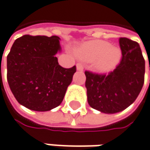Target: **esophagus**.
Here are the masks:
<instances>
[{"instance_id": "esophagus-1", "label": "esophagus", "mask_w": 150, "mask_h": 150, "mask_svg": "<svg viewBox=\"0 0 150 150\" xmlns=\"http://www.w3.org/2000/svg\"><path fill=\"white\" fill-rule=\"evenodd\" d=\"M76 69L79 70V71H82L84 69V67H83V65H82L81 64H76Z\"/></svg>"}]
</instances>
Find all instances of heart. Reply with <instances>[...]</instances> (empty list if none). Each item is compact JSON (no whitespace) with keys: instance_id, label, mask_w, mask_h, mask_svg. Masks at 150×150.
Returning <instances> with one entry per match:
<instances>
[{"instance_id":"obj_1","label":"heart","mask_w":150,"mask_h":150,"mask_svg":"<svg viewBox=\"0 0 150 150\" xmlns=\"http://www.w3.org/2000/svg\"><path fill=\"white\" fill-rule=\"evenodd\" d=\"M77 56L85 61H96L94 68L101 73L113 69L120 62L121 49L111 46L110 42L102 40H93L86 42L76 51Z\"/></svg>"}]
</instances>
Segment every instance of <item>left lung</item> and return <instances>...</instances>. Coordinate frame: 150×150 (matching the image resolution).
Wrapping results in <instances>:
<instances>
[{"label":"left lung","mask_w":150,"mask_h":150,"mask_svg":"<svg viewBox=\"0 0 150 150\" xmlns=\"http://www.w3.org/2000/svg\"><path fill=\"white\" fill-rule=\"evenodd\" d=\"M119 44L122 59L112 72L108 75L85 72L88 103L103 113H117L128 108L144 82L145 61L139 44L127 38H120Z\"/></svg>","instance_id":"obj_1"}]
</instances>
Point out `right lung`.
<instances>
[{"mask_svg": "<svg viewBox=\"0 0 150 150\" xmlns=\"http://www.w3.org/2000/svg\"><path fill=\"white\" fill-rule=\"evenodd\" d=\"M58 36L24 35L7 55V81L16 101L25 108L47 112L59 106L76 71L61 67Z\"/></svg>", "mask_w": 150, "mask_h": 150, "instance_id": "right-lung-1", "label": "right lung"}]
</instances>
